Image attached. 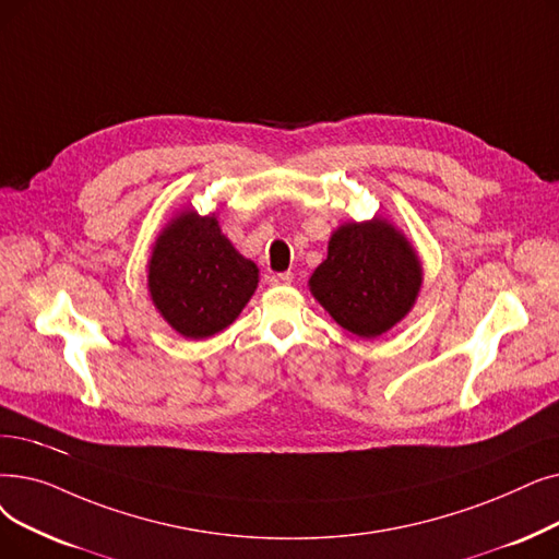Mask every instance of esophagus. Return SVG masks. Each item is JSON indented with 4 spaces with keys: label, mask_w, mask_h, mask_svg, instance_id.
Here are the masks:
<instances>
[{
    "label": "esophagus",
    "mask_w": 559,
    "mask_h": 559,
    "mask_svg": "<svg viewBox=\"0 0 559 559\" xmlns=\"http://www.w3.org/2000/svg\"><path fill=\"white\" fill-rule=\"evenodd\" d=\"M293 278H295L293 272H281V274H272L270 283L272 285H289V283H293Z\"/></svg>",
    "instance_id": "obj_1"
}]
</instances>
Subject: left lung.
Here are the masks:
<instances>
[{
  "mask_svg": "<svg viewBox=\"0 0 559 559\" xmlns=\"http://www.w3.org/2000/svg\"><path fill=\"white\" fill-rule=\"evenodd\" d=\"M310 293L331 318L358 337H379L414 308L423 266L411 241L381 216L340 226Z\"/></svg>",
  "mask_w": 559,
  "mask_h": 559,
  "instance_id": "8db88e82",
  "label": "left lung"
}]
</instances>
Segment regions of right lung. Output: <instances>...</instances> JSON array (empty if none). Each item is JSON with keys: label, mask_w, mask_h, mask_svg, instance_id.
I'll return each instance as SVG.
<instances>
[{"label": "right lung", "mask_w": 559, "mask_h": 559, "mask_svg": "<svg viewBox=\"0 0 559 559\" xmlns=\"http://www.w3.org/2000/svg\"><path fill=\"white\" fill-rule=\"evenodd\" d=\"M258 266L235 251L216 214L182 210L155 239L148 289L180 335L203 340L230 326L253 297Z\"/></svg>", "instance_id": "1"}]
</instances>
